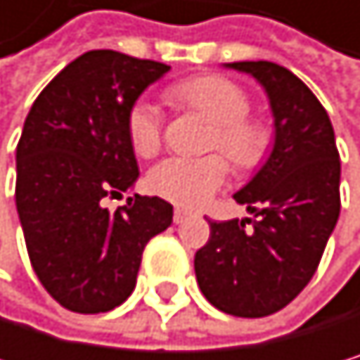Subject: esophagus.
<instances>
[{"instance_id": "esophagus-1", "label": "esophagus", "mask_w": 360, "mask_h": 360, "mask_svg": "<svg viewBox=\"0 0 360 360\" xmlns=\"http://www.w3.org/2000/svg\"><path fill=\"white\" fill-rule=\"evenodd\" d=\"M188 218H190V212H186V210H174V216H172L174 224H181V222H186Z\"/></svg>"}]
</instances>
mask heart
<instances>
[{"instance_id":"heart-1","label":"heart","mask_w":360,"mask_h":360,"mask_svg":"<svg viewBox=\"0 0 360 360\" xmlns=\"http://www.w3.org/2000/svg\"><path fill=\"white\" fill-rule=\"evenodd\" d=\"M166 99L179 110H192L214 125L210 148H218L238 170H255L264 164L272 146V131L264 120L250 116V96L222 75H198L176 82ZM127 136L134 153L153 158L162 146L160 110L138 101L127 112ZM229 166L220 155L168 158L150 168L148 190L181 207H202L224 186Z\"/></svg>"}]
</instances>
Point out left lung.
Wrapping results in <instances>:
<instances>
[{
  "label": "left lung",
  "mask_w": 360,
  "mask_h": 360,
  "mask_svg": "<svg viewBox=\"0 0 360 360\" xmlns=\"http://www.w3.org/2000/svg\"><path fill=\"white\" fill-rule=\"evenodd\" d=\"M264 86L274 144L233 198L255 218L210 222L194 257L202 296L238 317H264L292 302L313 278L339 220L341 162L330 118L292 71L274 62H231Z\"/></svg>",
  "instance_id": "left-lung-1"
}]
</instances>
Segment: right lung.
Returning <instances> with one entry per match:
<instances>
[{
    "label": "right lung",
    "instance_id": "add662e5",
    "mask_svg": "<svg viewBox=\"0 0 360 360\" xmlns=\"http://www.w3.org/2000/svg\"><path fill=\"white\" fill-rule=\"evenodd\" d=\"M170 66L94 49L45 86L17 144V212L32 268L64 309L105 313L134 292L142 250L172 224L160 196H105L138 181L127 112Z\"/></svg>",
    "mask_w": 360,
    "mask_h": 360
}]
</instances>
